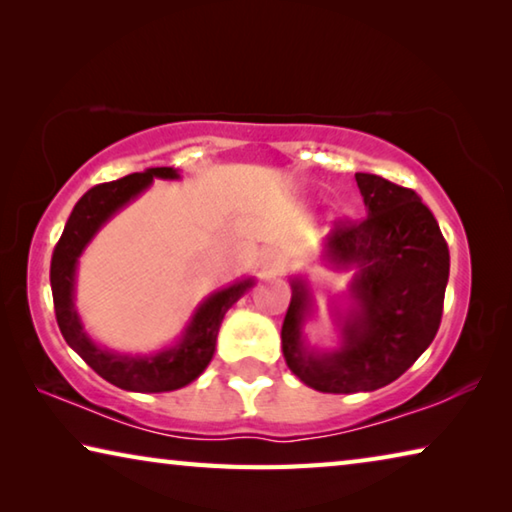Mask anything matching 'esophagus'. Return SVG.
Instances as JSON below:
<instances>
[{"mask_svg": "<svg viewBox=\"0 0 512 512\" xmlns=\"http://www.w3.org/2000/svg\"><path fill=\"white\" fill-rule=\"evenodd\" d=\"M284 266H287V257H284L280 250H266L262 259H259V268H262L266 275L282 273Z\"/></svg>", "mask_w": 512, "mask_h": 512, "instance_id": "1", "label": "esophagus"}]
</instances>
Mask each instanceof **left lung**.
<instances>
[{
  "label": "left lung",
  "mask_w": 512,
  "mask_h": 512,
  "mask_svg": "<svg viewBox=\"0 0 512 512\" xmlns=\"http://www.w3.org/2000/svg\"><path fill=\"white\" fill-rule=\"evenodd\" d=\"M354 178L368 216L336 223L323 241L327 266L352 271L348 291L329 305L339 348L307 345L305 323L316 300L300 275L291 277L282 325V352L293 375L336 395L377 391L413 366L438 332L449 280V248L420 196L375 173Z\"/></svg>",
  "instance_id": "obj_1"
}]
</instances>
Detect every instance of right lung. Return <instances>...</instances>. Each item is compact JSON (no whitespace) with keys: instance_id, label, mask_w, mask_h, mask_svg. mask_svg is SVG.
<instances>
[{"instance_id":"add662e5","label":"right lung","mask_w":512,"mask_h":512,"mask_svg":"<svg viewBox=\"0 0 512 512\" xmlns=\"http://www.w3.org/2000/svg\"><path fill=\"white\" fill-rule=\"evenodd\" d=\"M153 178L178 180L180 173L173 167H151L85 192L69 214L63 235L54 248L49 275L56 320L69 348L112 386L133 393L178 391V388L192 384L196 377H201V372L210 366L214 357L216 334H219L225 311L255 284L253 277H246V280L210 293L194 309L180 339L164 350L124 354L90 339L74 305L79 257L112 216L124 210L128 203H133L135 198H140L153 185Z\"/></svg>"}]
</instances>
